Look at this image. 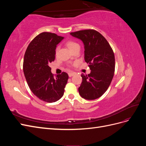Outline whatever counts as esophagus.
<instances>
[{"label": "esophagus", "instance_id": "34e87169", "mask_svg": "<svg viewBox=\"0 0 146 146\" xmlns=\"http://www.w3.org/2000/svg\"><path fill=\"white\" fill-rule=\"evenodd\" d=\"M75 74L74 73V72H69V74H68V75H69V77H72V76H73Z\"/></svg>", "mask_w": 146, "mask_h": 146}]
</instances>
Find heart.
Returning <instances> with one entry per match:
<instances>
[{
    "label": "heart",
    "instance_id": "1",
    "mask_svg": "<svg viewBox=\"0 0 146 146\" xmlns=\"http://www.w3.org/2000/svg\"><path fill=\"white\" fill-rule=\"evenodd\" d=\"M66 46L69 48V49L70 50H72L74 48H75L77 47H80L77 43L75 42L74 41H68L67 43H66Z\"/></svg>",
    "mask_w": 146,
    "mask_h": 146
}]
</instances>
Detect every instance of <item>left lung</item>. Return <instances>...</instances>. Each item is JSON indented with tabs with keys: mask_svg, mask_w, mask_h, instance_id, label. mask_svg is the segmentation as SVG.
<instances>
[{
	"mask_svg": "<svg viewBox=\"0 0 146 146\" xmlns=\"http://www.w3.org/2000/svg\"><path fill=\"white\" fill-rule=\"evenodd\" d=\"M70 34L83 42L84 58L91 70L88 75L82 74L79 94L86 100L98 99L107 90L114 76L115 58L113 51L107 39L96 30H80Z\"/></svg>",
	"mask_w": 146,
	"mask_h": 146,
	"instance_id": "left-lung-1",
	"label": "left lung"
}]
</instances>
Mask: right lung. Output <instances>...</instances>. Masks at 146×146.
Returning a JSON list of instances; mask_svg holds the SVG:
<instances>
[{"label":"right lung","instance_id":"obj_1","mask_svg":"<svg viewBox=\"0 0 146 146\" xmlns=\"http://www.w3.org/2000/svg\"><path fill=\"white\" fill-rule=\"evenodd\" d=\"M63 39L55 33H41L31 41L24 55L23 70L30 89L46 102H55L62 98L68 82L67 73L54 78L49 67L55 58L56 45Z\"/></svg>","mask_w":146,"mask_h":146}]
</instances>
